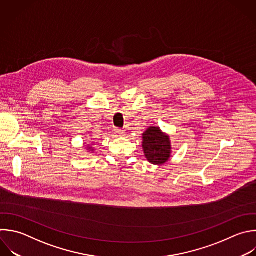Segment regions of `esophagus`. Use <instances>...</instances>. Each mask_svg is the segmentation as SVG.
Instances as JSON below:
<instances>
[{"label": "esophagus", "instance_id": "esophagus-1", "mask_svg": "<svg viewBox=\"0 0 256 256\" xmlns=\"http://www.w3.org/2000/svg\"><path fill=\"white\" fill-rule=\"evenodd\" d=\"M124 132H125V131H124L123 129H120V128H116V129H115V133H116L118 136H122V135L124 134Z\"/></svg>", "mask_w": 256, "mask_h": 256}]
</instances>
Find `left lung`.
Wrapping results in <instances>:
<instances>
[{
    "label": "left lung",
    "instance_id": "1",
    "mask_svg": "<svg viewBox=\"0 0 256 256\" xmlns=\"http://www.w3.org/2000/svg\"><path fill=\"white\" fill-rule=\"evenodd\" d=\"M143 149L147 160L154 165H161L168 161L171 153L169 137L158 127H150L143 134Z\"/></svg>",
    "mask_w": 256,
    "mask_h": 256
}]
</instances>
